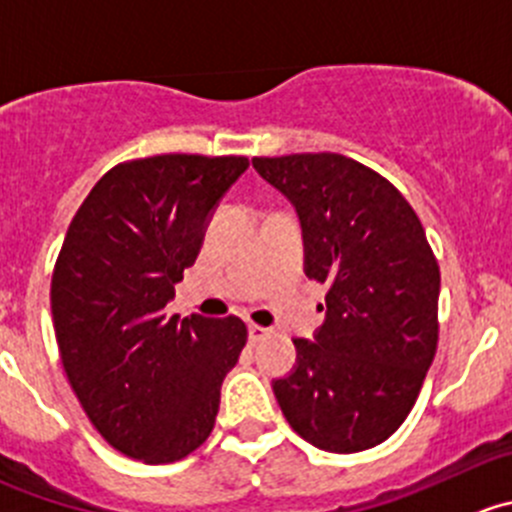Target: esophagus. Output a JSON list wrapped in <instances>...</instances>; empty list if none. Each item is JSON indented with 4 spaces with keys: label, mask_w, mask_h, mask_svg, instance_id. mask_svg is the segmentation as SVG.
Listing matches in <instances>:
<instances>
[{
    "label": "esophagus",
    "mask_w": 512,
    "mask_h": 512,
    "mask_svg": "<svg viewBox=\"0 0 512 512\" xmlns=\"http://www.w3.org/2000/svg\"><path fill=\"white\" fill-rule=\"evenodd\" d=\"M267 335H270V330H267V327H260V325L247 327V337H250V342H262Z\"/></svg>",
    "instance_id": "34e87169"
}]
</instances>
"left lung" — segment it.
Returning a JSON list of instances; mask_svg holds the SVG:
<instances>
[{
	"label": "left lung",
	"mask_w": 512,
	"mask_h": 512,
	"mask_svg": "<svg viewBox=\"0 0 512 512\" xmlns=\"http://www.w3.org/2000/svg\"><path fill=\"white\" fill-rule=\"evenodd\" d=\"M252 167L295 207L305 275L327 285L325 320L312 340H292L295 367L272 393L315 448H375L408 418L438 350L440 270L423 225L350 157H255Z\"/></svg>",
	"instance_id": "1"
}]
</instances>
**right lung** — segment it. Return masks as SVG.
<instances>
[{
    "label": "right lung",
    "mask_w": 512,
    "mask_h": 512,
    "mask_svg": "<svg viewBox=\"0 0 512 512\" xmlns=\"http://www.w3.org/2000/svg\"><path fill=\"white\" fill-rule=\"evenodd\" d=\"M247 157L160 155L112 167L74 215L52 320L74 395L119 453L160 465L200 448L247 342L240 317L165 315Z\"/></svg>",
    "instance_id": "obj_1"
}]
</instances>
